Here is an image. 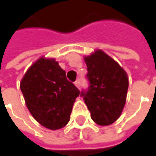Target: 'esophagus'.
Masks as SVG:
<instances>
[{"label": "esophagus", "instance_id": "34e87169", "mask_svg": "<svg viewBox=\"0 0 156 156\" xmlns=\"http://www.w3.org/2000/svg\"><path fill=\"white\" fill-rule=\"evenodd\" d=\"M75 85H76V87H78V88L80 87V79H79V78H78V79L75 81Z\"/></svg>", "mask_w": 156, "mask_h": 156}]
</instances>
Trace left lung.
I'll use <instances>...</instances> for the list:
<instances>
[{"label":"left lung","instance_id":"8db88e82","mask_svg":"<svg viewBox=\"0 0 156 156\" xmlns=\"http://www.w3.org/2000/svg\"><path fill=\"white\" fill-rule=\"evenodd\" d=\"M85 62L89 86L81 91L80 96L93 121L99 126H109L120 116L125 107L128 89L127 75L102 50L85 57Z\"/></svg>","mask_w":156,"mask_h":156}]
</instances>
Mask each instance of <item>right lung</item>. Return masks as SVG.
Returning <instances> with one entry per match:
<instances>
[{
  "label": "right lung",
  "instance_id": "obj_1",
  "mask_svg": "<svg viewBox=\"0 0 156 156\" xmlns=\"http://www.w3.org/2000/svg\"><path fill=\"white\" fill-rule=\"evenodd\" d=\"M26 106L32 116L51 130L64 127L70 119L78 88L53 58H41L26 72L20 82Z\"/></svg>",
  "mask_w": 156,
  "mask_h": 156
}]
</instances>
